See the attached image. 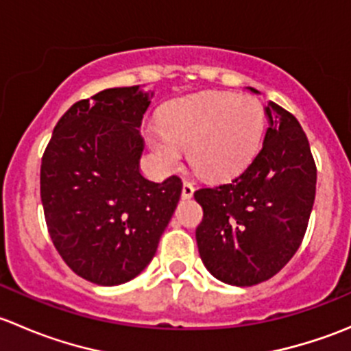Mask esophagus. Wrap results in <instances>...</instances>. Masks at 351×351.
I'll list each match as a JSON object with an SVG mask.
<instances>
[{
  "label": "esophagus",
  "instance_id": "obj_1",
  "mask_svg": "<svg viewBox=\"0 0 351 351\" xmlns=\"http://www.w3.org/2000/svg\"><path fill=\"white\" fill-rule=\"evenodd\" d=\"M193 192H195V186H193L190 182H183L182 197L183 198H192L193 197Z\"/></svg>",
  "mask_w": 351,
  "mask_h": 351
}]
</instances>
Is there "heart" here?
Instances as JSON below:
<instances>
[{"label": "heart", "mask_w": 351, "mask_h": 351, "mask_svg": "<svg viewBox=\"0 0 351 351\" xmlns=\"http://www.w3.org/2000/svg\"><path fill=\"white\" fill-rule=\"evenodd\" d=\"M265 130L260 101L232 93L178 98L161 113V125L147 129V143L159 161L173 165L186 149L190 166L207 180L239 173L256 154Z\"/></svg>", "instance_id": "b5f03b06"}]
</instances>
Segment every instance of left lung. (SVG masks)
Returning <instances> with one entry per match:
<instances>
[{
    "mask_svg": "<svg viewBox=\"0 0 351 351\" xmlns=\"http://www.w3.org/2000/svg\"><path fill=\"white\" fill-rule=\"evenodd\" d=\"M265 112L270 127L250 165L231 182L193 193L204 210L195 232L202 261L215 278L236 287L261 284L289 263L316 197L306 132L274 101Z\"/></svg>",
    "mask_w": 351,
    "mask_h": 351,
    "instance_id": "left-lung-1",
    "label": "left lung"
}]
</instances>
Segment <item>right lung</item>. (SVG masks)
Instances as JSON below:
<instances>
[{
    "label": "right lung",
    "mask_w": 351,
    "mask_h": 351,
    "mask_svg": "<svg viewBox=\"0 0 351 351\" xmlns=\"http://www.w3.org/2000/svg\"><path fill=\"white\" fill-rule=\"evenodd\" d=\"M149 104L139 86L76 101L42 156L52 243L74 274L97 285L125 284L149 265L182 195L180 176L154 183L139 171V127Z\"/></svg>",
    "instance_id": "1"
}]
</instances>
